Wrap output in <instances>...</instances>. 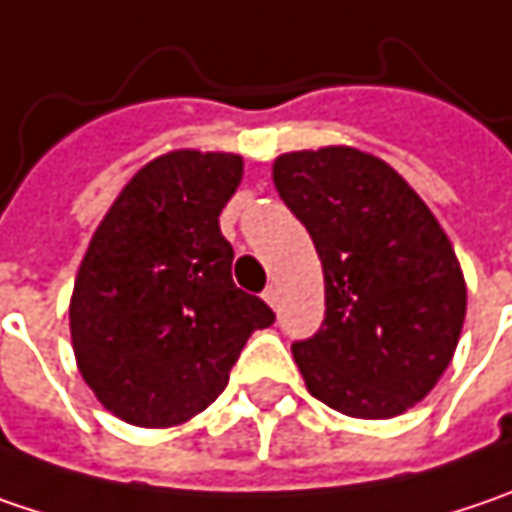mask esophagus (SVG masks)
<instances>
[{"instance_id":"1","label":"esophagus","mask_w":512,"mask_h":512,"mask_svg":"<svg viewBox=\"0 0 512 512\" xmlns=\"http://www.w3.org/2000/svg\"><path fill=\"white\" fill-rule=\"evenodd\" d=\"M278 298H281V295H278V286H269V289L263 292V301H266L272 310H278Z\"/></svg>"}]
</instances>
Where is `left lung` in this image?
Wrapping results in <instances>:
<instances>
[{
	"label": "left lung",
	"mask_w": 512,
	"mask_h": 512,
	"mask_svg": "<svg viewBox=\"0 0 512 512\" xmlns=\"http://www.w3.org/2000/svg\"><path fill=\"white\" fill-rule=\"evenodd\" d=\"M324 272V324L295 342L307 391L347 417L388 420L449 368L466 316L458 255L406 179L365 150H292L272 165Z\"/></svg>",
	"instance_id": "obj_1"
}]
</instances>
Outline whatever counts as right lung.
<instances>
[{"label": "right lung", "mask_w": 512, "mask_h": 512, "mask_svg": "<svg viewBox=\"0 0 512 512\" xmlns=\"http://www.w3.org/2000/svg\"><path fill=\"white\" fill-rule=\"evenodd\" d=\"M243 156L170 150L109 205L77 269L69 330L98 403L141 429L182 426L228 385L275 313L231 281L220 214Z\"/></svg>", "instance_id": "add662e5"}]
</instances>
